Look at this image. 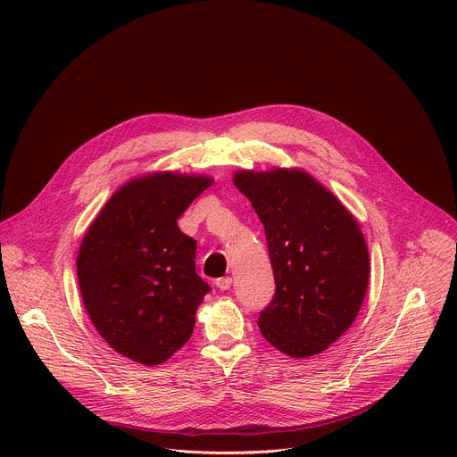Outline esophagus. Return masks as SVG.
<instances>
[{"mask_svg":"<svg viewBox=\"0 0 457 457\" xmlns=\"http://www.w3.org/2000/svg\"><path fill=\"white\" fill-rule=\"evenodd\" d=\"M215 284H217V287L220 291H228L231 287V284H233V278L231 277H224V278H219Z\"/></svg>","mask_w":457,"mask_h":457,"instance_id":"34e87169","label":"esophagus"}]
</instances>
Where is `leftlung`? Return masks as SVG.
<instances>
[{
    "label": "left lung",
    "instance_id": "1",
    "mask_svg": "<svg viewBox=\"0 0 457 457\" xmlns=\"http://www.w3.org/2000/svg\"><path fill=\"white\" fill-rule=\"evenodd\" d=\"M235 186L264 224L275 296L258 316L262 337L291 358L335 344L369 286V251L354 217L300 170L237 171Z\"/></svg>",
    "mask_w": 457,
    "mask_h": 457
}]
</instances>
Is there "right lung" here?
Masks as SVG:
<instances>
[{
	"label": "right lung",
	"mask_w": 457,
	"mask_h": 457,
	"mask_svg": "<svg viewBox=\"0 0 457 457\" xmlns=\"http://www.w3.org/2000/svg\"><path fill=\"white\" fill-rule=\"evenodd\" d=\"M204 175L161 171L119 187L78 253L87 312L119 354L154 367L191 337L212 287L195 271L197 242L177 219L212 186Z\"/></svg>",
	"instance_id": "right-lung-1"
}]
</instances>
